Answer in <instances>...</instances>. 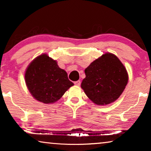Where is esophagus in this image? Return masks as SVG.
I'll list each match as a JSON object with an SVG mask.
<instances>
[{
    "mask_svg": "<svg viewBox=\"0 0 151 151\" xmlns=\"http://www.w3.org/2000/svg\"><path fill=\"white\" fill-rule=\"evenodd\" d=\"M74 84L77 86H80V84H81V81H80V80H78V81L74 82Z\"/></svg>",
    "mask_w": 151,
    "mask_h": 151,
    "instance_id": "34e87169",
    "label": "esophagus"
}]
</instances>
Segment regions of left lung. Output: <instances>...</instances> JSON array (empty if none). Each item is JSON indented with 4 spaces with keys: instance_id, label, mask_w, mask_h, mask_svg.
Returning <instances> with one entry per match:
<instances>
[{
    "instance_id": "obj_1",
    "label": "left lung",
    "mask_w": 151,
    "mask_h": 151,
    "mask_svg": "<svg viewBox=\"0 0 151 151\" xmlns=\"http://www.w3.org/2000/svg\"><path fill=\"white\" fill-rule=\"evenodd\" d=\"M86 78L81 87L92 102L98 105L113 102L122 93L128 83L127 69L116 55H102L84 70Z\"/></svg>"
}]
</instances>
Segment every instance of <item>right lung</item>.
Instances as JSON below:
<instances>
[{
  "label": "right lung",
  "instance_id": "add662e5",
  "mask_svg": "<svg viewBox=\"0 0 151 151\" xmlns=\"http://www.w3.org/2000/svg\"><path fill=\"white\" fill-rule=\"evenodd\" d=\"M24 78L33 97L45 104L56 102L73 85L67 72L47 54L40 55L30 63Z\"/></svg>",
  "mask_w": 151,
  "mask_h": 151
}]
</instances>
